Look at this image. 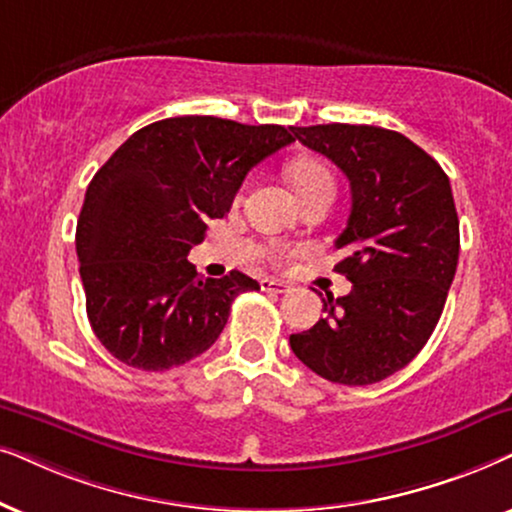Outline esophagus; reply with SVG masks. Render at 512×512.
I'll return each mask as SVG.
<instances>
[{"label": "esophagus", "instance_id": "esophagus-1", "mask_svg": "<svg viewBox=\"0 0 512 512\" xmlns=\"http://www.w3.org/2000/svg\"><path fill=\"white\" fill-rule=\"evenodd\" d=\"M260 285H262L264 292H274V295H283V292L290 290L288 283L276 281V278H262Z\"/></svg>", "mask_w": 512, "mask_h": 512}]
</instances>
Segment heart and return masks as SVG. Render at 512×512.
<instances>
[{
  "label": "heart",
  "mask_w": 512,
  "mask_h": 512,
  "mask_svg": "<svg viewBox=\"0 0 512 512\" xmlns=\"http://www.w3.org/2000/svg\"><path fill=\"white\" fill-rule=\"evenodd\" d=\"M288 180L299 199H306L318 189H332L335 192V180H332L330 168L320 159H313V156H302V159L292 161L288 166Z\"/></svg>",
  "instance_id": "1"
}]
</instances>
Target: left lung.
I'll return each mask as SVG.
<instances>
[{"label":"left lung","instance_id":"obj_1","mask_svg":"<svg viewBox=\"0 0 512 512\" xmlns=\"http://www.w3.org/2000/svg\"><path fill=\"white\" fill-rule=\"evenodd\" d=\"M351 185V215L335 245L349 295L323 299L325 318L290 335V349L327 381L367 386L403 370L445 309L459 262V217L440 163L379 126L292 128Z\"/></svg>","mask_w":512,"mask_h":512}]
</instances>
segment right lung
Segmentation results:
<instances>
[{
  "label": "right lung",
  "mask_w": 512,
  "mask_h": 512,
  "mask_svg": "<svg viewBox=\"0 0 512 512\" xmlns=\"http://www.w3.org/2000/svg\"><path fill=\"white\" fill-rule=\"evenodd\" d=\"M292 128L173 117L133 133L86 189L79 274L95 337L145 372L185 365L215 344L231 302L260 290L241 271L203 278L187 260L208 220L229 213L252 166L295 142Z\"/></svg>",
  "instance_id": "add662e5"
}]
</instances>
